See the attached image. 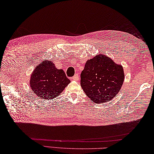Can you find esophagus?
Segmentation results:
<instances>
[{"label":"esophagus","mask_w":154,"mask_h":154,"mask_svg":"<svg viewBox=\"0 0 154 154\" xmlns=\"http://www.w3.org/2000/svg\"><path fill=\"white\" fill-rule=\"evenodd\" d=\"M72 79L74 80H79V75H78V74H75L74 76L72 77Z\"/></svg>","instance_id":"obj_1"}]
</instances>
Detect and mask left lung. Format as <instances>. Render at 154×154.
Wrapping results in <instances>:
<instances>
[{
  "mask_svg": "<svg viewBox=\"0 0 154 154\" xmlns=\"http://www.w3.org/2000/svg\"><path fill=\"white\" fill-rule=\"evenodd\" d=\"M80 84L91 100L108 102L118 94L124 79L123 67L108 56L100 54L88 60L80 75Z\"/></svg>",
  "mask_w": 154,
  "mask_h": 154,
  "instance_id": "8db88e82",
  "label": "left lung"
}]
</instances>
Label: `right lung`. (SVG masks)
Instances as JSON below:
<instances>
[{
  "label": "right lung",
  "instance_id": "1",
  "mask_svg": "<svg viewBox=\"0 0 154 154\" xmlns=\"http://www.w3.org/2000/svg\"><path fill=\"white\" fill-rule=\"evenodd\" d=\"M70 82L64 72L47 60L36 66L30 80V88L45 101L56 98Z\"/></svg>",
  "mask_w": 154,
  "mask_h": 154
}]
</instances>
